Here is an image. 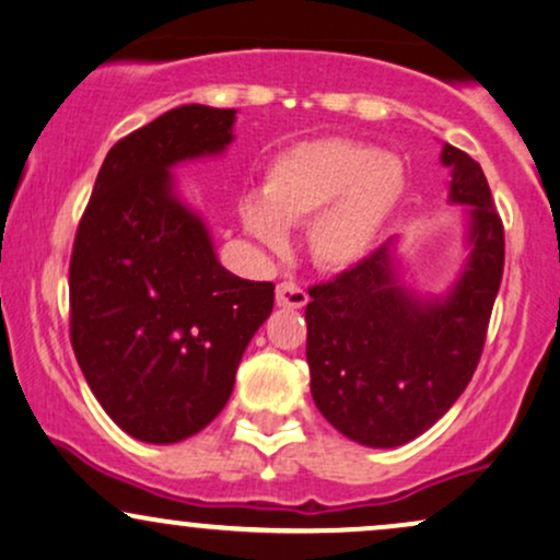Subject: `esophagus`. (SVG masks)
I'll use <instances>...</instances> for the list:
<instances>
[{
	"mask_svg": "<svg viewBox=\"0 0 560 560\" xmlns=\"http://www.w3.org/2000/svg\"><path fill=\"white\" fill-rule=\"evenodd\" d=\"M275 299H278V306L303 308L308 303V293L303 291L301 285H295L293 280H285V282H280L278 291H275Z\"/></svg>",
	"mask_w": 560,
	"mask_h": 560,
	"instance_id": "obj_1",
	"label": "esophagus"
}]
</instances>
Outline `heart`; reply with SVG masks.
<instances>
[{
  "label": "heart",
  "instance_id": "b5f03b06",
  "mask_svg": "<svg viewBox=\"0 0 560 560\" xmlns=\"http://www.w3.org/2000/svg\"><path fill=\"white\" fill-rule=\"evenodd\" d=\"M405 189L397 158L353 140H312L275 158L265 197H246L241 220L248 236L269 252L285 248V228H308V246L322 267L345 269L361 261Z\"/></svg>",
  "mask_w": 560,
  "mask_h": 560
}]
</instances>
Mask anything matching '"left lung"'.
<instances>
[{
    "label": "left lung",
    "mask_w": 560,
    "mask_h": 560,
    "mask_svg": "<svg viewBox=\"0 0 560 560\" xmlns=\"http://www.w3.org/2000/svg\"><path fill=\"white\" fill-rule=\"evenodd\" d=\"M454 202L470 205L472 257L444 303L397 285L389 246L308 288L306 361L324 418L365 446H399L428 431L478 369L503 278V223L472 158L444 144Z\"/></svg>",
    "instance_id": "1"
}]
</instances>
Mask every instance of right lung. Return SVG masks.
Listing matches in <instances>:
<instances>
[{
  "mask_svg": "<svg viewBox=\"0 0 560 560\" xmlns=\"http://www.w3.org/2000/svg\"><path fill=\"white\" fill-rule=\"evenodd\" d=\"M233 108L182 106L108 150L69 259V340L108 418L148 444L215 420L272 282L220 267L202 220L171 195L168 168L220 153Z\"/></svg>",
  "mask_w": 560,
  "mask_h": 560,
  "instance_id": "obj_1",
  "label": "right lung"
}]
</instances>
